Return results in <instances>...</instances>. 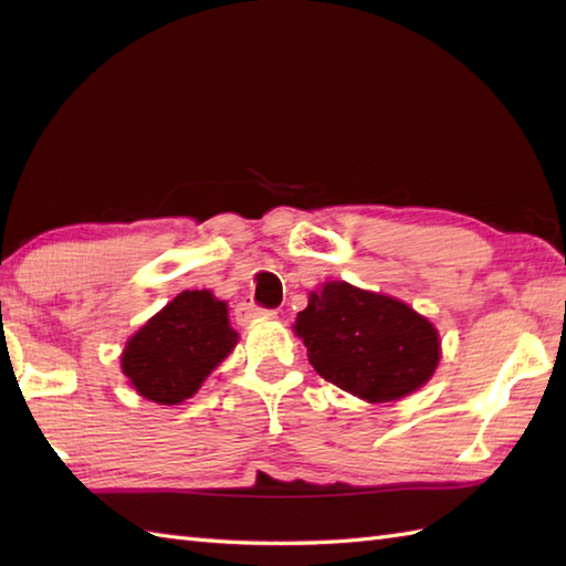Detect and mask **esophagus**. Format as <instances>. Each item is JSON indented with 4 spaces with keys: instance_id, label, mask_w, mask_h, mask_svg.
<instances>
[{
    "instance_id": "1",
    "label": "esophagus",
    "mask_w": 566,
    "mask_h": 566,
    "mask_svg": "<svg viewBox=\"0 0 566 566\" xmlns=\"http://www.w3.org/2000/svg\"><path fill=\"white\" fill-rule=\"evenodd\" d=\"M235 316H238L240 323H248L250 318H260V316L262 318H272V316H276V311L258 306V304H252V302H243V304L235 308Z\"/></svg>"
}]
</instances>
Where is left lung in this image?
<instances>
[{
    "mask_svg": "<svg viewBox=\"0 0 566 566\" xmlns=\"http://www.w3.org/2000/svg\"><path fill=\"white\" fill-rule=\"evenodd\" d=\"M296 335L318 375L369 403L394 401L432 377L440 359L438 331L399 298L323 284L298 311Z\"/></svg>",
    "mask_w": 566,
    "mask_h": 566,
    "instance_id": "obj_1",
    "label": "left lung"
}]
</instances>
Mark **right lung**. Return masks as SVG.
Returning a JSON list of instances; mask_svg holds the SVG:
<instances>
[{"mask_svg": "<svg viewBox=\"0 0 566 566\" xmlns=\"http://www.w3.org/2000/svg\"><path fill=\"white\" fill-rule=\"evenodd\" d=\"M235 343L238 333L228 326L223 302L211 292H182L128 340L122 369L146 399L182 403Z\"/></svg>", "mask_w": 566, "mask_h": 566, "instance_id": "obj_1", "label": "right lung"}]
</instances>
